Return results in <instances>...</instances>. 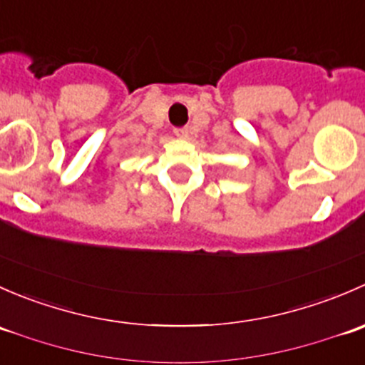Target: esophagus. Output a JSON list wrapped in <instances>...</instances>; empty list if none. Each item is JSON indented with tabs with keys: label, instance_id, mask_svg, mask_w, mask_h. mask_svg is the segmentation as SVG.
Returning a JSON list of instances; mask_svg holds the SVG:
<instances>
[{
	"label": "esophagus",
	"instance_id": "34e87169",
	"mask_svg": "<svg viewBox=\"0 0 365 365\" xmlns=\"http://www.w3.org/2000/svg\"><path fill=\"white\" fill-rule=\"evenodd\" d=\"M175 135H176V138H187V135H189V128H187V127L175 128Z\"/></svg>",
	"mask_w": 365,
	"mask_h": 365
}]
</instances>
